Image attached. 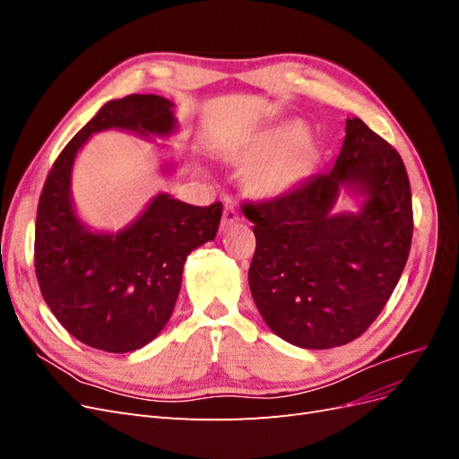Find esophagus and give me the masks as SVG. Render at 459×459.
Segmentation results:
<instances>
[{"label":"esophagus","mask_w":459,"mask_h":459,"mask_svg":"<svg viewBox=\"0 0 459 459\" xmlns=\"http://www.w3.org/2000/svg\"><path fill=\"white\" fill-rule=\"evenodd\" d=\"M239 220V212L238 208H235L233 201L231 199H226V204H224V218H221V224L224 226H231L235 224V221Z\"/></svg>","instance_id":"obj_1"}]
</instances>
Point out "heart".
<instances>
[{
    "label": "heart",
    "instance_id": "b5f03b06",
    "mask_svg": "<svg viewBox=\"0 0 459 459\" xmlns=\"http://www.w3.org/2000/svg\"><path fill=\"white\" fill-rule=\"evenodd\" d=\"M300 124L266 132L247 143L239 157L247 162H258L248 176V186L260 197H277L293 187L307 166V142Z\"/></svg>",
    "mask_w": 459,
    "mask_h": 459
}]
</instances>
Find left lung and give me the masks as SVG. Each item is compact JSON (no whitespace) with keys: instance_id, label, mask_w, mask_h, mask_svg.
Returning a JSON list of instances; mask_svg holds the SVG:
<instances>
[{"instance_id":"left-lung-1","label":"left lung","mask_w":459,"mask_h":459,"mask_svg":"<svg viewBox=\"0 0 459 459\" xmlns=\"http://www.w3.org/2000/svg\"><path fill=\"white\" fill-rule=\"evenodd\" d=\"M329 172L297 189L245 203L256 251L248 287L264 322L283 341L324 351L358 339L404 272L413 212L398 151L358 117ZM341 186L365 197L356 215H333Z\"/></svg>"}]
</instances>
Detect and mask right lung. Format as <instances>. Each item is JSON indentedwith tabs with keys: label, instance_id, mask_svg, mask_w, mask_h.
Wrapping results in <instances>:
<instances>
[{
	"label": "right lung",
	"instance_id": "1",
	"mask_svg": "<svg viewBox=\"0 0 459 459\" xmlns=\"http://www.w3.org/2000/svg\"><path fill=\"white\" fill-rule=\"evenodd\" d=\"M172 101L132 93L105 103L53 162L36 214L34 266L41 297L59 324L91 349H142L169 322L187 255L216 238L221 203L193 206L160 193L118 233L90 231L71 199L76 152L101 130L170 135Z\"/></svg>",
	"mask_w": 459,
	"mask_h": 459
}]
</instances>
